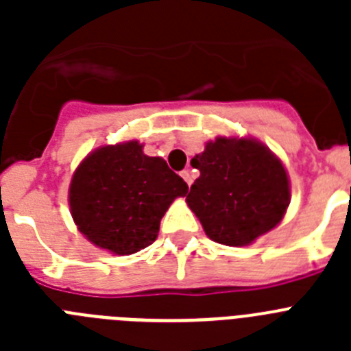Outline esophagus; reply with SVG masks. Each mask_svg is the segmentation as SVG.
Wrapping results in <instances>:
<instances>
[{
	"mask_svg": "<svg viewBox=\"0 0 351 351\" xmlns=\"http://www.w3.org/2000/svg\"><path fill=\"white\" fill-rule=\"evenodd\" d=\"M181 176H182V179H184V181H186V184H188V186H191V182H193V176H191L190 169L182 170V172H181Z\"/></svg>",
	"mask_w": 351,
	"mask_h": 351,
	"instance_id": "1",
	"label": "esophagus"
}]
</instances>
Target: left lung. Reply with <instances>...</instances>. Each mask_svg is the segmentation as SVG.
Masks as SVG:
<instances>
[{
  "instance_id": "8db88e82",
  "label": "left lung",
  "mask_w": 351,
  "mask_h": 351,
  "mask_svg": "<svg viewBox=\"0 0 351 351\" xmlns=\"http://www.w3.org/2000/svg\"><path fill=\"white\" fill-rule=\"evenodd\" d=\"M191 167L200 170V178L186 202L219 244L253 243L281 221L290 204L287 170L260 142L218 137Z\"/></svg>"
}]
</instances>
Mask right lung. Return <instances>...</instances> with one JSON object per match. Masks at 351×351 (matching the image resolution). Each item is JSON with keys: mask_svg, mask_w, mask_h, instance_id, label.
Returning a JSON list of instances; mask_svg holds the SVG:
<instances>
[{"mask_svg": "<svg viewBox=\"0 0 351 351\" xmlns=\"http://www.w3.org/2000/svg\"><path fill=\"white\" fill-rule=\"evenodd\" d=\"M188 184L163 158L142 153L137 141L96 149L70 184V209L79 230L98 247L132 255L153 244L163 214Z\"/></svg>", "mask_w": 351, "mask_h": 351, "instance_id": "add662e5", "label": "right lung"}]
</instances>
